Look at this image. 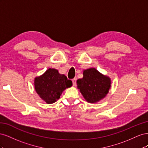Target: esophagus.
I'll return each instance as SVG.
<instances>
[{
  "instance_id": "esophagus-1",
  "label": "esophagus",
  "mask_w": 148,
  "mask_h": 148,
  "mask_svg": "<svg viewBox=\"0 0 148 148\" xmlns=\"http://www.w3.org/2000/svg\"><path fill=\"white\" fill-rule=\"evenodd\" d=\"M77 78H74L73 79H72V83H73V86H75V85H76V83H77Z\"/></svg>"
}]
</instances>
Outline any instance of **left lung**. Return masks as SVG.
I'll return each mask as SVG.
<instances>
[{"instance_id": "obj_1", "label": "left lung", "mask_w": 148, "mask_h": 148, "mask_svg": "<svg viewBox=\"0 0 148 148\" xmlns=\"http://www.w3.org/2000/svg\"><path fill=\"white\" fill-rule=\"evenodd\" d=\"M110 79L95 69L83 71V77L77 81L78 89L88 102L94 103L103 99L110 88Z\"/></svg>"}]
</instances>
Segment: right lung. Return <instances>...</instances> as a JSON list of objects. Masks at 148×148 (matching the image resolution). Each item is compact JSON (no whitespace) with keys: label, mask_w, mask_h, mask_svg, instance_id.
<instances>
[{"label":"right lung","mask_w":148,"mask_h":148,"mask_svg":"<svg viewBox=\"0 0 148 148\" xmlns=\"http://www.w3.org/2000/svg\"><path fill=\"white\" fill-rule=\"evenodd\" d=\"M72 86V82L58 70L49 69L42 75L34 79L37 93L47 104H52L60 98L62 92Z\"/></svg>","instance_id":"obj_1"}]
</instances>
